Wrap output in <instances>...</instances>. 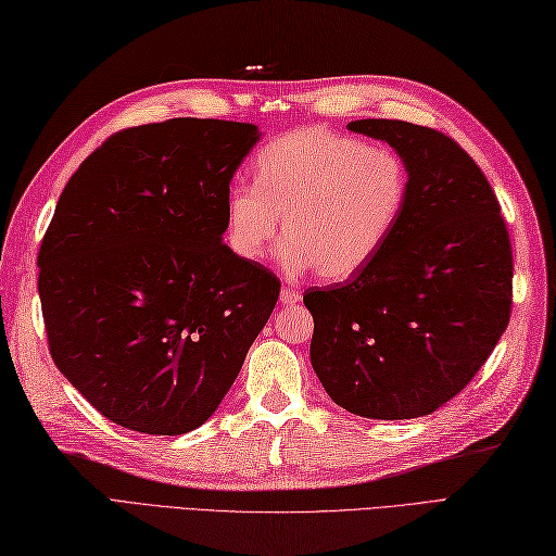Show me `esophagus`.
Here are the masks:
<instances>
[{
  "instance_id": "34e87169",
  "label": "esophagus",
  "mask_w": 556,
  "mask_h": 556,
  "mask_svg": "<svg viewBox=\"0 0 556 556\" xmlns=\"http://www.w3.org/2000/svg\"><path fill=\"white\" fill-rule=\"evenodd\" d=\"M296 302H302V294H300V292L290 290V288H282V290H280V304H282V306H292V304H296Z\"/></svg>"
}]
</instances>
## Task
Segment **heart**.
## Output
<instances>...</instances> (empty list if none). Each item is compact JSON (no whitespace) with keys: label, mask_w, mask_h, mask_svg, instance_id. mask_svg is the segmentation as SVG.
<instances>
[{"label":"heart","mask_w":556,"mask_h":556,"mask_svg":"<svg viewBox=\"0 0 556 556\" xmlns=\"http://www.w3.org/2000/svg\"><path fill=\"white\" fill-rule=\"evenodd\" d=\"M408 198L405 162L384 146L325 127H304L266 143L254 160V186L236 184L224 200L226 245L260 262L282 231L280 264L316 266L325 280H346L372 262Z\"/></svg>","instance_id":"obj_1"}]
</instances>
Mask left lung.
Listing matches in <instances>:
<instances>
[{
	"label": "left lung",
	"mask_w": 556,
	"mask_h": 556,
	"mask_svg": "<svg viewBox=\"0 0 556 556\" xmlns=\"http://www.w3.org/2000/svg\"><path fill=\"white\" fill-rule=\"evenodd\" d=\"M349 129L403 157L408 198L368 266L306 290L311 365L349 413L422 417L473 380L507 330L509 231L489 179L443 131L403 119H358Z\"/></svg>",
	"instance_id": "obj_1"
}]
</instances>
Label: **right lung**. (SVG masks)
I'll list each match as a JSON object with an SVG mask.
<instances>
[{
    "label": "right lung",
    "mask_w": 556,
    "mask_h": 556,
    "mask_svg": "<svg viewBox=\"0 0 556 556\" xmlns=\"http://www.w3.org/2000/svg\"><path fill=\"white\" fill-rule=\"evenodd\" d=\"M254 125L174 117L108 137L65 184L37 254L49 354L103 417L179 437L219 408L280 280L224 242Z\"/></svg>",
    "instance_id": "add662e5"
}]
</instances>
